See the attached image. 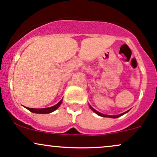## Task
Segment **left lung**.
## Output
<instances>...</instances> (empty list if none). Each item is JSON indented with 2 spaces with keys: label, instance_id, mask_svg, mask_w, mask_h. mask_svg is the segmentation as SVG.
<instances>
[{
  "label": "left lung",
  "instance_id": "1",
  "mask_svg": "<svg viewBox=\"0 0 157 157\" xmlns=\"http://www.w3.org/2000/svg\"><path fill=\"white\" fill-rule=\"evenodd\" d=\"M89 107L91 108V109L92 110L93 112H94V113H95L97 115H100V116H101V117H106V118H118V117H120V116H121V115H124L125 113H128L129 112V110L128 111H127V112H125V113H121V114H119V115H105V114H103V113H99V112L98 111H97V110H95L94 109V108H92V106H91V105H89Z\"/></svg>",
  "mask_w": 157,
  "mask_h": 157
}]
</instances>
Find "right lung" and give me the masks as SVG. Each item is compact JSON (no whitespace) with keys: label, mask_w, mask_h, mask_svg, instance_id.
<instances>
[{"label":"right lung","mask_w":157,"mask_h":157,"mask_svg":"<svg viewBox=\"0 0 157 157\" xmlns=\"http://www.w3.org/2000/svg\"><path fill=\"white\" fill-rule=\"evenodd\" d=\"M62 102H63V99L59 101L58 104H56L54 106H51V107L48 108H42V109H33V108H29L26 107L29 111L32 112L33 113H38V114H48V113H53V111H55L56 109H57L59 107V106L61 105Z\"/></svg>","instance_id":"add662e5"}]
</instances>
